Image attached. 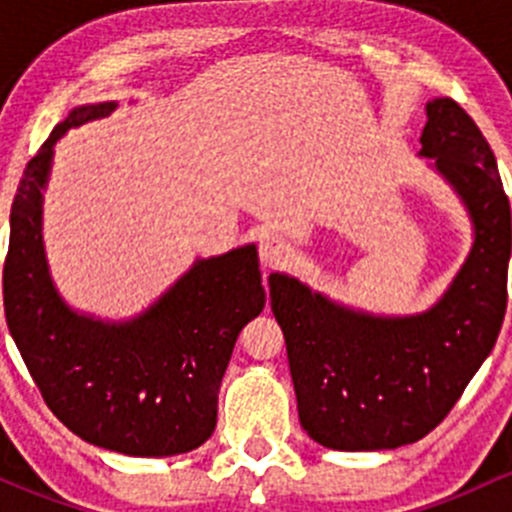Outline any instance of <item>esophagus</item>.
<instances>
[{
  "mask_svg": "<svg viewBox=\"0 0 512 512\" xmlns=\"http://www.w3.org/2000/svg\"><path fill=\"white\" fill-rule=\"evenodd\" d=\"M289 245L282 237L277 235H265L260 240V262L265 267H280L289 260Z\"/></svg>",
  "mask_w": 512,
  "mask_h": 512,
  "instance_id": "esophagus-1",
  "label": "esophagus"
}]
</instances>
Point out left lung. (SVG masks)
<instances>
[{"instance_id": "left-lung-1", "label": "left lung", "mask_w": 512, "mask_h": 512, "mask_svg": "<svg viewBox=\"0 0 512 512\" xmlns=\"http://www.w3.org/2000/svg\"><path fill=\"white\" fill-rule=\"evenodd\" d=\"M421 153L473 223V247L431 309L381 317L332 302L289 275H270L302 428L334 451L416 443L456 406L493 352L508 307L510 203L498 163L453 98L426 103Z\"/></svg>"}]
</instances>
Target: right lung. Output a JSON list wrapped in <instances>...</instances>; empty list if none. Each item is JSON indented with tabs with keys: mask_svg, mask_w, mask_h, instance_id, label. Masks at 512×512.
Segmentation results:
<instances>
[{
	"mask_svg": "<svg viewBox=\"0 0 512 512\" xmlns=\"http://www.w3.org/2000/svg\"><path fill=\"white\" fill-rule=\"evenodd\" d=\"M116 106L74 108L24 168L9 215L4 314L46 406L69 431L126 456H178L213 436L227 361L265 307V287L255 245H245L198 260L128 322H101L59 297L41 242L54 143Z\"/></svg>",
	"mask_w": 512,
	"mask_h": 512,
	"instance_id": "right-lung-1",
	"label": "right lung"
}]
</instances>
